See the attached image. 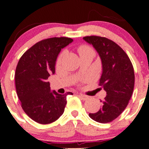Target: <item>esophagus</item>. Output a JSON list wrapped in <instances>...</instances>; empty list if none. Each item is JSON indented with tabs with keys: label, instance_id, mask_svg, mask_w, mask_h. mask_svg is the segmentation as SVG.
<instances>
[{
	"label": "esophagus",
	"instance_id": "34e87169",
	"mask_svg": "<svg viewBox=\"0 0 149 149\" xmlns=\"http://www.w3.org/2000/svg\"><path fill=\"white\" fill-rule=\"evenodd\" d=\"M79 97H80L83 100H87L88 99V96L84 95V94H79Z\"/></svg>",
	"mask_w": 149,
	"mask_h": 149
}]
</instances>
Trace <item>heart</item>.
<instances>
[{"label": "heart", "mask_w": 149, "mask_h": 149, "mask_svg": "<svg viewBox=\"0 0 149 149\" xmlns=\"http://www.w3.org/2000/svg\"><path fill=\"white\" fill-rule=\"evenodd\" d=\"M90 49V48L88 47H87V46H81V47H79V52H81L84 50H86V49ZM62 55H63V54H61V55H60L59 58H58V63H60V61H61V58H62Z\"/></svg>", "instance_id": "heart-1"}]
</instances>
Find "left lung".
Segmentation results:
<instances>
[{"label":"left lung","instance_id":"left-lung-1","mask_svg":"<svg viewBox=\"0 0 149 149\" xmlns=\"http://www.w3.org/2000/svg\"><path fill=\"white\" fill-rule=\"evenodd\" d=\"M83 39L92 45L101 58L100 86L107 92L100 110L88 115L98 123H110L125 110L131 98L135 83L133 66L125 52L115 42L99 36Z\"/></svg>","mask_w":149,"mask_h":149}]
</instances>
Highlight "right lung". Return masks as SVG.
Returning <instances> with one entry per match:
<instances>
[{"label":"right lung","instance_id":"right-lung-1","mask_svg":"<svg viewBox=\"0 0 149 149\" xmlns=\"http://www.w3.org/2000/svg\"><path fill=\"white\" fill-rule=\"evenodd\" d=\"M73 42L68 37L41 40L23 54L15 73L16 93L25 113L37 123L49 124L63 114L66 97L50 91L47 79L55 72V62L61 49Z\"/></svg>","mask_w":149,"mask_h":149}]
</instances>
